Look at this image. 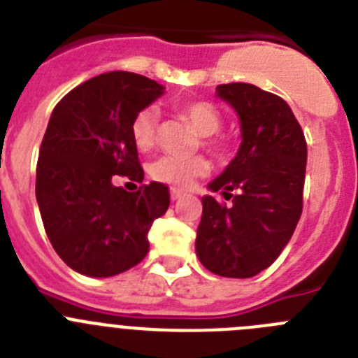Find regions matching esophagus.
Returning a JSON list of instances; mask_svg holds the SVG:
<instances>
[{
	"instance_id": "1",
	"label": "esophagus",
	"mask_w": 358,
	"mask_h": 358,
	"mask_svg": "<svg viewBox=\"0 0 358 358\" xmlns=\"http://www.w3.org/2000/svg\"><path fill=\"white\" fill-rule=\"evenodd\" d=\"M170 195H172V201H179L181 197H185V192H181V189H177V188H172L170 189Z\"/></svg>"
}]
</instances>
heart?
Wrapping results in <instances>:
<instances>
[{
	"mask_svg": "<svg viewBox=\"0 0 358 358\" xmlns=\"http://www.w3.org/2000/svg\"><path fill=\"white\" fill-rule=\"evenodd\" d=\"M181 116L188 123H192L195 131L202 136V147L208 148L213 154H222L226 150V141L217 134L222 129V115L220 110L210 102H189L181 107ZM159 134V110L154 106L141 109L134 116L131 125V136L136 148L141 152L150 150L157 141ZM210 164L204 157L195 156L182 159V157L163 156L150 164L148 173L154 181L164 185L176 186V188H189L195 179L206 176Z\"/></svg>",
	"mask_w": 358,
	"mask_h": 358,
	"instance_id": "heart-1",
	"label": "heart"
}]
</instances>
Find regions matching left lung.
Returning a JSON list of instances; mask_svg holds the SVG:
<instances>
[{
    "label": "left lung",
    "instance_id": "obj_1",
    "mask_svg": "<svg viewBox=\"0 0 358 358\" xmlns=\"http://www.w3.org/2000/svg\"><path fill=\"white\" fill-rule=\"evenodd\" d=\"M217 96L238 113V154L202 197L195 251L208 271L252 278L283 251L303 211L306 141L289 103L252 84L217 85Z\"/></svg>",
    "mask_w": 358,
    "mask_h": 358
}]
</instances>
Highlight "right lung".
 I'll list each match as a JSON object with an SVG mask.
<instances>
[{"mask_svg": "<svg viewBox=\"0 0 358 358\" xmlns=\"http://www.w3.org/2000/svg\"><path fill=\"white\" fill-rule=\"evenodd\" d=\"M161 94L156 80L110 71L69 91L50 116L36 197L53 249L77 273L116 276L147 256L148 229L169 210V186L127 192L115 181H143L131 125Z\"/></svg>", "mask_w": 358, "mask_h": 358, "instance_id": "obj_1", "label": "right lung"}]
</instances>
